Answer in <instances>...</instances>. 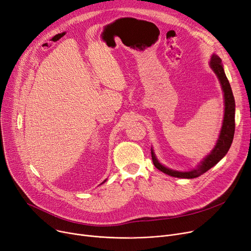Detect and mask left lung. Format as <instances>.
<instances>
[{"mask_svg":"<svg viewBox=\"0 0 251 251\" xmlns=\"http://www.w3.org/2000/svg\"><path fill=\"white\" fill-rule=\"evenodd\" d=\"M209 65L213 73L217 75L222 90L224 92V99H225V114H224V121L223 126L221 128V133L219 139L217 141V144L212 149V151L207 155V156L202 160L195 169L191 170L189 172H178L174 171L171 169L165 168L162 165L155 156V154L151 148V156L153 164L157 170L161 171L162 173L175 176V177H184V178H194L201 175L206 173L210 170L212 166L216 165L225 155L228 153L235 133V99L233 96V92L230 86V82L226 76V74L223 68L222 60L218 55H212Z\"/></svg>","mask_w":251,"mask_h":251,"instance_id":"8db88e82","label":"left lung"}]
</instances>
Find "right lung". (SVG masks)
Instances as JSON below:
<instances>
[{"label":"right lung","instance_id":"right-lung-1","mask_svg":"<svg viewBox=\"0 0 251 251\" xmlns=\"http://www.w3.org/2000/svg\"><path fill=\"white\" fill-rule=\"evenodd\" d=\"M104 182H106V180H105V181H104ZM104 182H103V183H104ZM103 183H102V184H103Z\"/></svg>","mask_w":251,"mask_h":251}]
</instances>
